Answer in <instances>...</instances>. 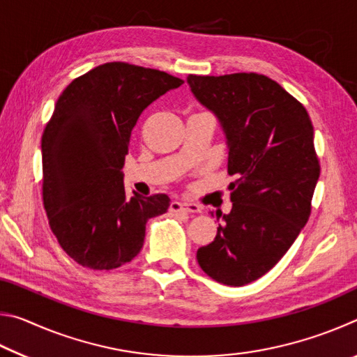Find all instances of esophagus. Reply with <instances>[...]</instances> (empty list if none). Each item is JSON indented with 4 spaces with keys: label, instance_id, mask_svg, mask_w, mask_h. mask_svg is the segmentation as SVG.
I'll return each mask as SVG.
<instances>
[{
    "label": "esophagus",
    "instance_id": "esophagus-1",
    "mask_svg": "<svg viewBox=\"0 0 357 357\" xmlns=\"http://www.w3.org/2000/svg\"><path fill=\"white\" fill-rule=\"evenodd\" d=\"M172 213H200V206L195 203H185V202H172L170 204Z\"/></svg>",
    "mask_w": 357,
    "mask_h": 357
}]
</instances>
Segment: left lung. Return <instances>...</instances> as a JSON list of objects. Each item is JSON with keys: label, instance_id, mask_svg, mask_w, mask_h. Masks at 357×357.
I'll return each mask as SVG.
<instances>
[{"label": "left lung", "instance_id": "8db88e82", "mask_svg": "<svg viewBox=\"0 0 357 357\" xmlns=\"http://www.w3.org/2000/svg\"><path fill=\"white\" fill-rule=\"evenodd\" d=\"M197 100L213 112L228 144L229 214L197 259L211 279L243 287L280 261L309 220L319 178L309 113L279 83L255 72L189 75ZM213 214V213H211Z\"/></svg>", "mask_w": 357, "mask_h": 357}]
</instances>
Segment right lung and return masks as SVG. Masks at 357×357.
<instances>
[{
  "instance_id": "add662e5",
  "label": "right lung",
  "mask_w": 357,
  "mask_h": 357,
  "mask_svg": "<svg viewBox=\"0 0 357 357\" xmlns=\"http://www.w3.org/2000/svg\"><path fill=\"white\" fill-rule=\"evenodd\" d=\"M184 82L129 63H105L72 80L42 134V198L61 249L84 268L110 271L140 253L165 193L126 195L123 167L142 112Z\"/></svg>"
}]
</instances>
